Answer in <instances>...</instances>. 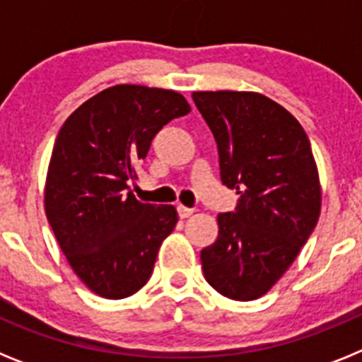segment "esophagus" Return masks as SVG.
<instances>
[{
  "label": "esophagus",
  "mask_w": 362,
  "mask_h": 362,
  "mask_svg": "<svg viewBox=\"0 0 362 362\" xmlns=\"http://www.w3.org/2000/svg\"><path fill=\"white\" fill-rule=\"evenodd\" d=\"M177 214H179V217H181V219H187V217H190L192 214H194V210L188 209V206H183V204H179Z\"/></svg>",
  "instance_id": "esophagus-1"
}]
</instances>
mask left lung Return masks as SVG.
Wrapping results in <instances>:
<instances>
[{
  "label": "left lung",
  "mask_w": 362,
  "mask_h": 362,
  "mask_svg": "<svg viewBox=\"0 0 362 362\" xmlns=\"http://www.w3.org/2000/svg\"><path fill=\"white\" fill-rule=\"evenodd\" d=\"M212 130L221 181L235 188L214 245L201 250L204 279L221 296L254 300L293 263L321 214V185L308 136L286 108L257 92H194Z\"/></svg>",
  "instance_id": "left-lung-1"
}]
</instances>
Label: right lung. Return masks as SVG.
I'll return each mask as SVG.
<instances>
[{
    "label": "right lung",
    "instance_id": "right-lung-1",
    "mask_svg": "<svg viewBox=\"0 0 362 362\" xmlns=\"http://www.w3.org/2000/svg\"><path fill=\"white\" fill-rule=\"evenodd\" d=\"M188 112L179 92L116 85L74 110L57 134L45 212L76 276L98 296L143 288L175 228L172 204L139 203L129 185L156 134Z\"/></svg>",
    "mask_w": 362,
    "mask_h": 362
}]
</instances>
